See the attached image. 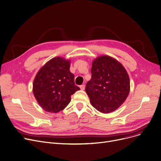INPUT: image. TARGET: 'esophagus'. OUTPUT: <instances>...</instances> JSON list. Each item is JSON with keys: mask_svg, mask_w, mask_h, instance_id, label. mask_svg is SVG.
Wrapping results in <instances>:
<instances>
[{"mask_svg": "<svg viewBox=\"0 0 161 161\" xmlns=\"http://www.w3.org/2000/svg\"><path fill=\"white\" fill-rule=\"evenodd\" d=\"M80 89H81V90H84V89H85L86 86H85V85H84V84H83V85H81V86H80Z\"/></svg>", "mask_w": 161, "mask_h": 161, "instance_id": "esophagus-1", "label": "esophagus"}]
</instances>
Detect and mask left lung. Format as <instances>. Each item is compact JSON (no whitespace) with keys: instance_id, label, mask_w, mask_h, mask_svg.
I'll return each instance as SVG.
<instances>
[{"instance_id":"1","label":"left lung","mask_w":161,"mask_h":161,"mask_svg":"<svg viewBox=\"0 0 161 161\" xmlns=\"http://www.w3.org/2000/svg\"><path fill=\"white\" fill-rule=\"evenodd\" d=\"M86 92L92 106L103 113L115 110L126 99L130 79L124 66L114 58L101 56L92 64V79Z\"/></svg>"}]
</instances>
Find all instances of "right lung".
I'll return each instance as SVG.
<instances>
[{
  "label": "right lung",
  "instance_id": "right-lung-1",
  "mask_svg": "<svg viewBox=\"0 0 161 161\" xmlns=\"http://www.w3.org/2000/svg\"><path fill=\"white\" fill-rule=\"evenodd\" d=\"M70 62L56 57L42 67L35 78L33 92L45 110L56 113L71 101V95L80 87L75 85L74 75L69 72Z\"/></svg>",
  "mask_w": 161,
  "mask_h": 161
}]
</instances>
